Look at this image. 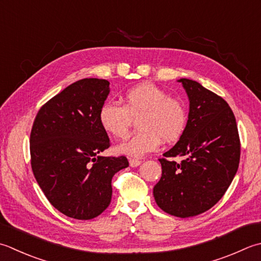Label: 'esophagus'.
Segmentation results:
<instances>
[{"mask_svg": "<svg viewBox=\"0 0 261 261\" xmlns=\"http://www.w3.org/2000/svg\"><path fill=\"white\" fill-rule=\"evenodd\" d=\"M129 164H130L131 167H137V166H139L141 164V161L134 160V158H131V160H129Z\"/></svg>", "mask_w": 261, "mask_h": 261, "instance_id": "1", "label": "esophagus"}]
</instances>
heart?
<instances>
[{
	"label": "heart",
	"mask_w": 261,
	"mask_h": 261,
	"mask_svg": "<svg viewBox=\"0 0 261 261\" xmlns=\"http://www.w3.org/2000/svg\"><path fill=\"white\" fill-rule=\"evenodd\" d=\"M137 121L140 131L123 142L117 150L130 157H142L156 150L162 139L173 142L180 139L188 123V112L181 100L171 98L165 90L149 83L127 89L123 105L105 101L98 112V121L106 134L124 139L129 135L131 121Z\"/></svg>",
	"instance_id": "heart-1"
}]
</instances>
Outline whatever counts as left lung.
Wrapping results in <instances>:
<instances>
[{
    "label": "left lung",
    "mask_w": 261,
    "mask_h": 261,
    "mask_svg": "<svg viewBox=\"0 0 261 261\" xmlns=\"http://www.w3.org/2000/svg\"><path fill=\"white\" fill-rule=\"evenodd\" d=\"M189 98L186 130L161 158L162 176L155 201L170 215L197 216L216 205L237 174L240 139L236 116L222 97L195 80L181 78Z\"/></svg>",
    "instance_id": "obj_1"
}]
</instances>
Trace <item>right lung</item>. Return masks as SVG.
Listing matches in <instances>:
<instances>
[{
	"label": "right lung",
	"instance_id": "right-lung-1",
	"mask_svg": "<svg viewBox=\"0 0 261 261\" xmlns=\"http://www.w3.org/2000/svg\"><path fill=\"white\" fill-rule=\"evenodd\" d=\"M110 94L105 79L86 78L49 99L36 116L30 156L36 181L48 201L75 219H91L109 207L112 178L126 157H105L110 139L98 121Z\"/></svg>",
	"mask_w": 261,
	"mask_h": 261
}]
</instances>
